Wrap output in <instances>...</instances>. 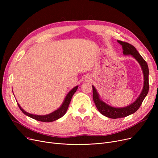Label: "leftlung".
I'll return each mask as SVG.
<instances>
[{"label": "left lung", "instance_id": "obj_1", "mask_svg": "<svg viewBox=\"0 0 158 158\" xmlns=\"http://www.w3.org/2000/svg\"><path fill=\"white\" fill-rule=\"evenodd\" d=\"M117 41L122 47L123 55L132 56L139 64L141 69H142L143 72L144 82L143 89L138 97L133 102H132L131 104L127 106L122 107H115L102 101L100 98V95H99L98 93L97 92V90L96 89L95 86L92 85L93 99L97 110L102 114L105 116V117L113 119L126 117L127 116H129L135 113L139 109L141 104H142V102L143 101L144 98L147 96L149 89V71L147 63L143 60V58L142 57V56L139 54V52L137 51V50L134 46H132V45L127 42H124V41H122L118 40Z\"/></svg>", "mask_w": 158, "mask_h": 158}]
</instances>
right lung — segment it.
<instances>
[{
  "instance_id": "add662e5",
  "label": "right lung",
  "mask_w": 158,
  "mask_h": 158,
  "mask_svg": "<svg viewBox=\"0 0 158 158\" xmlns=\"http://www.w3.org/2000/svg\"><path fill=\"white\" fill-rule=\"evenodd\" d=\"M78 86H75L73 88H72L70 91V92L68 93V94L66 95V96L65 97L62 104L61 105V106L59 107V108H58L56 110H55L54 111L48 114L37 115V114H31L29 113H27V111H26L25 110H23L22 108V107L20 106V104L19 103H17V104H18L19 108L22 111V113H23L26 115L28 116V117H31L33 119H35V120H36L38 121H40V122H51L55 121L57 119L61 118L63 116H64V114L66 113V111H67V110H68V107L69 106V104H70V102L71 101L72 96L75 94V92H76L77 91V89L78 88Z\"/></svg>"
}]
</instances>
